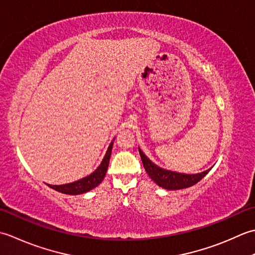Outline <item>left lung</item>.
I'll use <instances>...</instances> for the list:
<instances>
[{
  "label": "left lung",
  "mask_w": 255,
  "mask_h": 255,
  "mask_svg": "<svg viewBox=\"0 0 255 255\" xmlns=\"http://www.w3.org/2000/svg\"><path fill=\"white\" fill-rule=\"evenodd\" d=\"M138 152H139V155H141L144 168L146 170V173L148 174L149 177L152 178L159 187H162L164 189L177 190V189L188 188V187L194 186L195 184L198 183L200 179L204 178L211 169L209 168L205 171H202V173L193 174V175L176 173V171L160 168L157 165H155L153 162H150V160L145 156V154L142 152L141 148H138Z\"/></svg>",
  "instance_id": "8db88e82"
}]
</instances>
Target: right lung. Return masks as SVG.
Wrapping results in <instances>:
<instances>
[{"instance_id": "right-lung-1", "label": "right lung", "mask_w": 255, "mask_h": 255, "mask_svg": "<svg viewBox=\"0 0 255 255\" xmlns=\"http://www.w3.org/2000/svg\"><path fill=\"white\" fill-rule=\"evenodd\" d=\"M112 145H113V142H111V144L109 145L108 150L105 155V157L102 159L101 164L99 165V167L89 176H87L85 178L74 181V183H70V184H65V185H48L47 184L48 187L57 191H59V193L67 194V195H80L93 189L95 187H97L101 183L107 174L109 162H110V157H111Z\"/></svg>"}]
</instances>
